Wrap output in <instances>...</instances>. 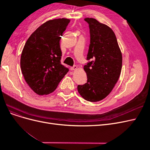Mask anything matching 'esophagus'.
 Here are the masks:
<instances>
[{
	"label": "esophagus",
	"instance_id": "esophagus-1",
	"mask_svg": "<svg viewBox=\"0 0 150 150\" xmlns=\"http://www.w3.org/2000/svg\"><path fill=\"white\" fill-rule=\"evenodd\" d=\"M71 71H74V70H76L77 69H78V66H73L72 67H71Z\"/></svg>",
	"mask_w": 150,
	"mask_h": 150
}]
</instances>
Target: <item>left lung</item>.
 <instances>
[{"label":"left lung","instance_id":"obj_1","mask_svg":"<svg viewBox=\"0 0 150 150\" xmlns=\"http://www.w3.org/2000/svg\"><path fill=\"white\" fill-rule=\"evenodd\" d=\"M89 24L90 44L84 69L87 82L78 86L86 100L97 102L111 93L118 80L122 67V54L114 32L93 18H86Z\"/></svg>","mask_w":150,"mask_h":150}]
</instances>
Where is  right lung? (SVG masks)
I'll list each match as a JSON object with an SVG mask.
<instances>
[{"label":"right lung","mask_w":150,"mask_h":150,"mask_svg":"<svg viewBox=\"0 0 150 150\" xmlns=\"http://www.w3.org/2000/svg\"><path fill=\"white\" fill-rule=\"evenodd\" d=\"M70 20L49 21L31 34L22 50L21 68L26 83L39 95L52 93L69 68L61 64L60 39Z\"/></svg>","instance_id":"right-lung-1"}]
</instances>
